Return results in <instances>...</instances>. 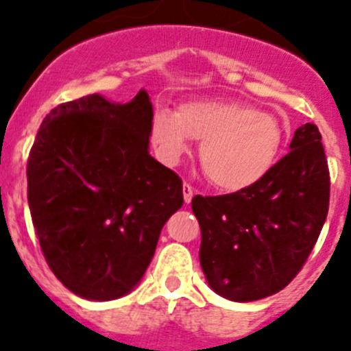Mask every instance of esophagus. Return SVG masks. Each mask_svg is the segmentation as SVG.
Segmentation results:
<instances>
[{
    "instance_id": "1",
    "label": "esophagus",
    "mask_w": 351,
    "mask_h": 351,
    "mask_svg": "<svg viewBox=\"0 0 351 351\" xmlns=\"http://www.w3.org/2000/svg\"><path fill=\"white\" fill-rule=\"evenodd\" d=\"M193 188H191L190 184H188V182H184V184H182V197H184V202L186 204H190L191 202V198H193Z\"/></svg>"
}]
</instances>
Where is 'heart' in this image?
<instances>
[{"label":"heart","instance_id":"1","mask_svg":"<svg viewBox=\"0 0 351 351\" xmlns=\"http://www.w3.org/2000/svg\"><path fill=\"white\" fill-rule=\"evenodd\" d=\"M283 137L276 117L239 101H188L178 112L158 108L151 121V141L167 165L181 161L191 138L202 141L204 170L225 191H243L262 181L278 160Z\"/></svg>","mask_w":351,"mask_h":351}]
</instances>
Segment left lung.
<instances>
[{
    "instance_id": "obj_1",
    "label": "left lung",
    "mask_w": 351,
    "mask_h": 351,
    "mask_svg": "<svg viewBox=\"0 0 351 351\" xmlns=\"http://www.w3.org/2000/svg\"><path fill=\"white\" fill-rule=\"evenodd\" d=\"M288 151L251 188L191 200L204 276L225 299L251 302L283 290L320 235L330 179L318 128H297Z\"/></svg>"
}]
</instances>
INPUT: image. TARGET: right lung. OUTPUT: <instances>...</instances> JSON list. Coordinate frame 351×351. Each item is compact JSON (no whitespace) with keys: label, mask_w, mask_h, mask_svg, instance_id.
<instances>
[{"label":"right lung","mask_w":351,"mask_h":351,"mask_svg":"<svg viewBox=\"0 0 351 351\" xmlns=\"http://www.w3.org/2000/svg\"><path fill=\"white\" fill-rule=\"evenodd\" d=\"M153 104L88 95L52 108L27 160V204L56 278L88 300L141 283L182 181L149 154Z\"/></svg>","instance_id":"obj_1"}]
</instances>
